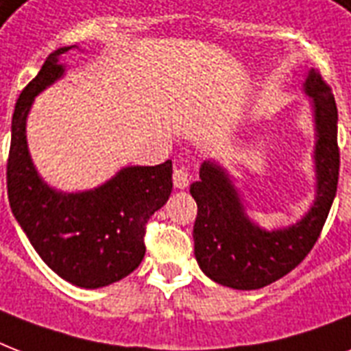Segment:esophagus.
Instances as JSON below:
<instances>
[{
  "label": "esophagus",
  "mask_w": 351,
  "mask_h": 351,
  "mask_svg": "<svg viewBox=\"0 0 351 351\" xmlns=\"http://www.w3.org/2000/svg\"><path fill=\"white\" fill-rule=\"evenodd\" d=\"M189 182H191V175L187 173V169L184 165H176L175 171H173V184L178 189H186L189 186Z\"/></svg>",
  "instance_id": "34e87169"
}]
</instances>
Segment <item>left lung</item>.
I'll return each instance as SVG.
<instances>
[{"instance_id":"obj_1","label":"left lung","mask_w":351,"mask_h":351,"mask_svg":"<svg viewBox=\"0 0 351 351\" xmlns=\"http://www.w3.org/2000/svg\"><path fill=\"white\" fill-rule=\"evenodd\" d=\"M315 125V198L295 224L264 230L250 219L242 195L226 167L206 160L200 180L189 187L198 213L193 228L195 258L211 280L233 289H261L288 275L315 245L339 182L337 106L315 69L302 84Z\"/></svg>"}]
</instances>
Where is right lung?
Segmentation results:
<instances>
[{"instance_id": "right-lung-1", "label": "right lung", "mask_w": 351, "mask_h": 351, "mask_svg": "<svg viewBox=\"0 0 351 351\" xmlns=\"http://www.w3.org/2000/svg\"><path fill=\"white\" fill-rule=\"evenodd\" d=\"M62 47L19 95L10 129L7 162L8 204L14 219L41 261L63 280L96 289L118 282L140 266L145 222L173 191L171 160L160 165H127L106 184L65 193L40 176L27 145V117L34 98L63 78Z\"/></svg>"}]
</instances>
